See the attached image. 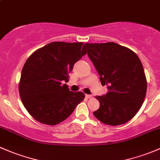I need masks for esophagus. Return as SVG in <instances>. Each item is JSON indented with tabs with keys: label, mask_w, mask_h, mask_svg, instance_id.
I'll list each match as a JSON object with an SVG mask.
<instances>
[{
	"label": "esophagus",
	"mask_w": 160,
	"mask_h": 160,
	"mask_svg": "<svg viewBox=\"0 0 160 160\" xmlns=\"http://www.w3.org/2000/svg\"><path fill=\"white\" fill-rule=\"evenodd\" d=\"M85 98H92V95H90V94H85Z\"/></svg>",
	"instance_id": "obj_1"
}]
</instances>
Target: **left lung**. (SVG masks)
Here are the masks:
<instances>
[{"label":"left lung","mask_w":160,"mask_h":160,"mask_svg":"<svg viewBox=\"0 0 160 160\" xmlns=\"http://www.w3.org/2000/svg\"><path fill=\"white\" fill-rule=\"evenodd\" d=\"M88 56L100 75L108 93L96 96L100 103L93 114L102 123L111 126L131 120L141 108L147 82L138 56L131 49L113 42L85 43Z\"/></svg>","instance_id":"left-lung-1"}]
</instances>
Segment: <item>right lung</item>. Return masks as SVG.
I'll list each match as a JSON object with an SVG mask.
<instances>
[{
  "label": "right lung",
  "instance_id": "add662e5",
  "mask_svg": "<svg viewBox=\"0 0 160 160\" xmlns=\"http://www.w3.org/2000/svg\"><path fill=\"white\" fill-rule=\"evenodd\" d=\"M87 53L83 42H52L36 50L26 61L19 93L27 111L36 121L54 125L65 121L85 98L68 85L73 66Z\"/></svg>",
  "mask_w": 160,
  "mask_h": 160
}]
</instances>
